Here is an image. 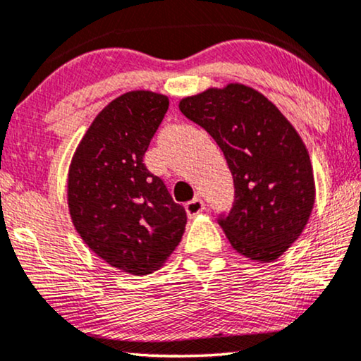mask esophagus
Wrapping results in <instances>:
<instances>
[{
    "label": "esophagus",
    "instance_id": "1",
    "mask_svg": "<svg viewBox=\"0 0 361 361\" xmlns=\"http://www.w3.org/2000/svg\"><path fill=\"white\" fill-rule=\"evenodd\" d=\"M185 209H186V214H188L190 218H195L196 214L203 213L204 211V201L201 198H193L185 204Z\"/></svg>",
    "mask_w": 361,
    "mask_h": 361
}]
</instances>
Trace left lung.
I'll list each match as a JSON object with an SVG mask.
<instances>
[{"mask_svg": "<svg viewBox=\"0 0 361 361\" xmlns=\"http://www.w3.org/2000/svg\"><path fill=\"white\" fill-rule=\"evenodd\" d=\"M180 110L214 138L228 161L234 203L218 223L231 246L252 261H276L314 208V173L299 133L271 100L243 84L186 97Z\"/></svg>", "mask_w": 361, "mask_h": 361, "instance_id": "8db88e82", "label": "left lung"}]
</instances>
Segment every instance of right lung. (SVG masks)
<instances>
[{
  "instance_id": "add662e5",
  "label": "right lung",
  "mask_w": 361,
  "mask_h": 361,
  "mask_svg": "<svg viewBox=\"0 0 361 361\" xmlns=\"http://www.w3.org/2000/svg\"><path fill=\"white\" fill-rule=\"evenodd\" d=\"M168 97L133 90L100 112L72 158L67 203L77 233L100 259L133 276L163 266L185 233L186 211L143 157Z\"/></svg>"
}]
</instances>
